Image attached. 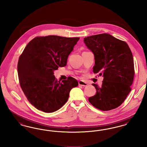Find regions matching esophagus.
I'll return each instance as SVG.
<instances>
[{"label": "esophagus", "instance_id": "obj_1", "mask_svg": "<svg viewBox=\"0 0 147 147\" xmlns=\"http://www.w3.org/2000/svg\"><path fill=\"white\" fill-rule=\"evenodd\" d=\"M78 84H79V85L82 86L83 87H85V86H87L88 85V83L86 82H84L83 81H80L78 82Z\"/></svg>", "mask_w": 147, "mask_h": 147}]
</instances>
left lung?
Segmentation results:
<instances>
[{"label": "left lung", "instance_id": "8db88e82", "mask_svg": "<svg viewBox=\"0 0 147 147\" xmlns=\"http://www.w3.org/2000/svg\"><path fill=\"white\" fill-rule=\"evenodd\" d=\"M84 42L94 55V74L104 77L102 86L92 85L96 94L88 98L96 108L109 111L121 105L131 90L134 78L133 55L126 42L108 33L88 36Z\"/></svg>", "mask_w": 147, "mask_h": 147}]
</instances>
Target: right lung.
<instances>
[{"instance_id": "right-lung-1", "label": "right lung", "mask_w": 147, "mask_h": 147, "mask_svg": "<svg viewBox=\"0 0 147 147\" xmlns=\"http://www.w3.org/2000/svg\"><path fill=\"white\" fill-rule=\"evenodd\" d=\"M80 38L38 36L20 55L18 71L20 87L27 100L39 110L53 113L67 102L78 81L72 77L57 81L53 71L67 64L68 56Z\"/></svg>"}]
</instances>
